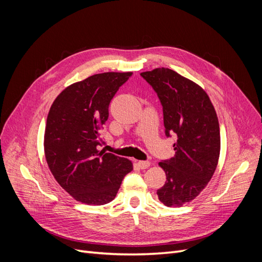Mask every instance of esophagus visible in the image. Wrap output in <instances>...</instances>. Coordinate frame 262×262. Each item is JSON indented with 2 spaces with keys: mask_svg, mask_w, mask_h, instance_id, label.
Wrapping results in <instances>:
<instances>
[{
  "mask_svg": "<svg viewBox=\"0 0 262 262\" xmlns=\"http://www.w3.org/2000/svg\"><path fill=\"white\" fill-rule=\"evenodd\" d=\"M150 163L148 161H139L138 162V166L141 169H146L147 167H149Z\"/></svg>",
  "mask_w": 262,
  "mask_h": 262,
  "instance_id": "obj_1",
  "label": "esophagus"
}]
</instances>
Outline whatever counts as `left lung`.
<instances>
[{"label":"left lung","instance_id":"8db88e82","mask_svg":"<svg viewBox=\"0 0 262 262\" xmlns=\"http://www.w3.org/2000/svg\"><path fill=\"white\" fill-rule=\"evenodd\" d=\"M163 106L166 137L176 134V153L160 163L166 173L158 199L167 207L193 200L217 166L221 138L217 116L201 87L175 71L158 68L141 73Z\"/></svg>","mask_w":262,"mask_h":262}]
</instances>
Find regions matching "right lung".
I'll return each mask as SVG.
<instances>
[{"mask_svg":"<svg viewBox=\"0 0 262 262\" xmlns=\"http://www.w3.org/2000/svg\"><path fill=\"white\" fill-rule=\"evenodd\" d=\"M131 75H92L68 86L50 108L45 131L46 160L59 185L82 203L113 201L122 179L133 169L126 158L99 150L110 101Z\"/></svg>","mask_w":262,"mask_h":262,"instance_id":"add662e5","label":"right lung"}]
</instances>
